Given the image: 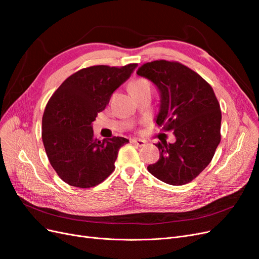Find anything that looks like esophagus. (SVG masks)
I'll list each match as a JSON object with an SVG mask.
<instances>
[{
    "mask_svg": "<svg viewBox=\"0 0 259 259\" xmlns=\"http://www.w3.org/2000/svg\"><path fill=\"white\" fill-rule=\"evenodd\" d=\"M131 143H132V144H135V145H137L138 147H143V146H145V145H146V142H145V140H142V139H132V140H131Z\"/></svg>",
    "mask_w": 259,
    "mask_h": 259,
    "instance_id": "34e87169",
    "label": "esophagus"
}]
</instances>
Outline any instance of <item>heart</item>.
Segmentation results:
<instances>
[{"label": "heart", "instance_id": "1", "mask_svg": "<svg viewBox=\"0 0 259 259\" xmlns=\"http://www.w3.org/2000/svg\"><path fill=\"white\" fill-rule=\"evenodd\" d=\"M150 89H151V84L147 79H145V77H137V79H134L130 84L131 94L150 91Z\"/></svg>", "mask_w": 259, "mask_h": 259}]
</instances>
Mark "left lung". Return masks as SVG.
<instances>
[{"mask_svg":"<svg viewBox=\"0 0 259 259\" xmlns=\"http://www.w3.org/2000/svg\"><path fill=\"white\" fill-rule=\"evenodd\" d=\"M137 74L153 82L161 94L156 124L173 132L174 144H155L160 159L147 168L161 182L182 186L200 175L221 143L222 111L211 86L192 69L178 61L146 62Z\"/></svg>","mask_w":259,"mask_h":259,"instance_id":"left-lung-1","label":"left lung"}]
</instances>
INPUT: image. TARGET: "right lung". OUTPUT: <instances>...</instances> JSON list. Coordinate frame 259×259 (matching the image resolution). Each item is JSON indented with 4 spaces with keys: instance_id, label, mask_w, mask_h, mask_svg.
I'll list each match as a JSON object with an SVG mask.
<instances>
[{
    "instance_id": "right-lung-1",
    "label": "right lung",
    "mask_w": 259,
    "mask_h": 259,
    "mask_svg": "<svg viewBox=\"0 0 259 259\" xmlns=\"http://www.w3.org/2000/svg\"><path fill=\"white\" fill-rule=\"evenodd\" d=\"M136 67L81 69L50 98L42 119V140L51 165L68 185L95 187L112 174L120 148L128 140L114 136L100 142L94 136L92 123Z\"/></svg>"
}]
</instances>
